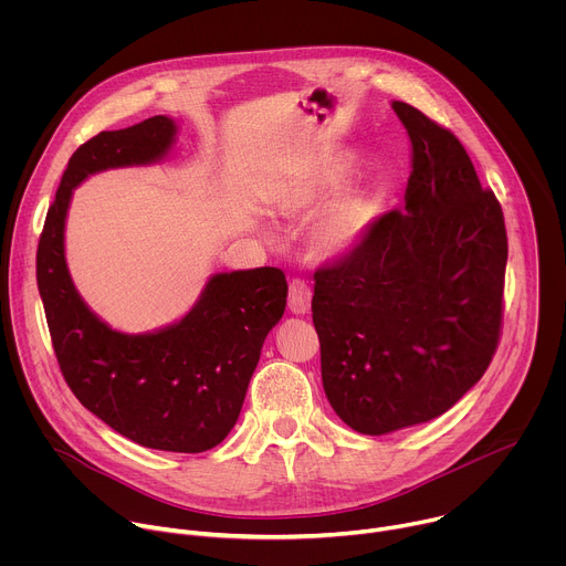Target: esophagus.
<instances>
[{
	"instance_id": "1",
	"label": "esophagus",
	"mask_w": 566,
	"mask_h": 566,
	"mask_svg": "<svg viewBox=\"0 0 566 566\" xmlns=\"http://www.w3.org/2000/svg\"><path fill=\"white\" fill-rule=\"evenodd\" d=\"M311 286L304 277H293L289 284V308L293 313H306L311 306Z\"/></svg>"
}]
</instances>
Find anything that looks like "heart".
<instances>
[{
	"instance_id": "heart-1",
	"label": "heart",
	"mask_w": 566,
	"mask_h": 566,
	"mask_svg": "<svg viewBox=\"0 0 566 566\" xmlns=\"http://www.w3.org/2000/svg\"><path fill=\"white\" fill-rule=\"evenodd\" d=\"M338 181V175H327L322 177L315 186L300 190L297 195H291L284 203V210H295L306 206L315 195L329 190L334 184ZM371 221V208L365 199H352L343 206H338L322 226L317 228L315 241L322 251H340L345 247H349L352 241L369 226Z\"/></svg>"
}]
</instances>
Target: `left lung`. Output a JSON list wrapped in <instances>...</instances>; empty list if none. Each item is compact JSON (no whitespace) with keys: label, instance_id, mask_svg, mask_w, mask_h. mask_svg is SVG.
I'll list each match as a JSON object with an SVG mask.
<instances>
[{"label":"left lung","instance_id":"1","mask_svg":"<svg viewBox=\"0 0 566 566\" xmlns=\"http://www.w3.org/2000/svg\"><path fill=\"white\" fill-rule=\"evenodd\" d=\"M391 107L412 140L406 210L317 266L311 300L325 394L371 437L448 412L489 369L509 258L502 206L461 140L408 103Z\"/></svg>","mask_w":566,"mask_h":566}]
</instances>
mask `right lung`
Returning a JSON list of instances; mask_svg holds the SVG:
<instances>
[{"label":"right lung","instance_id":"right-lung-1","mask_svg":"<svg viewBox=\"0 0 566 566\" xmlns=\"http://www.w3.org/2000/svg\"><path fill=\"white\" fill-rule=\"evenodd\" d=\"M175 132L170 118L151 116L80 145L49 206L35 266L53 352L75 398L134 443L203 452L237 423L262 345L286 308L284 273L273 266L219 273L177 325L127 336L80 300L64 262L71 190L94 172L158 160Z\"/></svg>","mask_w":566,"mask_h":566}]
</instances>
